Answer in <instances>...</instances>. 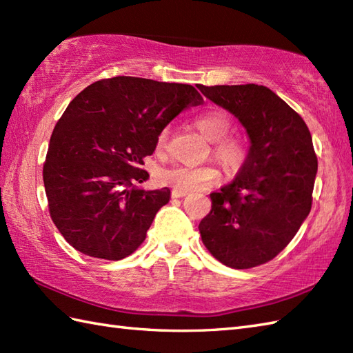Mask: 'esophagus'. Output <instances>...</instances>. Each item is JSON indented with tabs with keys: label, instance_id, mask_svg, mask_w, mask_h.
Wrapping results in <instances>:
<instances>
[{
	"label": "esophagus",
	"instance_id": "1",
	"mask_svg": "<svg viewBox=\"0 0 353 353\" xmlns=\"http://www.w3.org/2000/svg\"><path fill=\"white\" fill-rule=\"evenodd\" d=\"M186 196V192H183V191H179V190H172L171 191V197L172 199H181V197H185Z\"/></svg>",
	"mask_w": 353,
	"mask_h": 353
}]
</instances>
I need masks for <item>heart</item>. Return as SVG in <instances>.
<instances>
[{
    "label": "heart",
    "mask_w": 353,
    "mask_h": 353,
    "mask_svg": "<svg viewBox=\"0 0 353 353\" xmlns=\"http://www.w3.org/2000/svg\"><path fill=\"white\" fill-rule=\"evenodd\" d=\"M196 127L212 141V154L229 171L238 170L249 154V142L239 133H228L232 127L230 117L220 109L206 110L196 119ZM168 132L162 130L157 138V147L167 144ZM159 182L174 186L176 190L190 192L206 190L220 181V171L212 163L203 165H174L159 171Z\"/></svg>",
    "instance_id": "b5f03b06"
}]
</instances>
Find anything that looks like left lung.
<instances>
[{
	"mask_svg": "<svg viewBox=\"0 0 353 353\" xmlns=\"http://www.w3.org/2000/svg\"><path fill=\"white\" fill-rule=\"evenodd\" d=\"M234 114L250 138L235 181L211 194L199 224L201 241L221 264L252 268L288 245L312 206L317 156L302 117L259 85L197 86Z\"/></svg>",
	"mask_w": 353,
	"mask_h": 353,
	"instance_id": "1",
	"label": "left lung"
}]
</instances>
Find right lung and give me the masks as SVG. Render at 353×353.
Returning <instances> with one entry per match:
<instances>
[{"label": "right lung", "mask_w": 353, "mask_h": 353, "mask_svg": "<svg viewBox=\"0 0 353 353\" xmlns=\"http://www.w3.org/2000/svg\"><path fill=\"white\" fill-rule=\"evenodd\" d=\"M203 103L191 85L118 76L85 88L52 130L43 185L52 223L74 249L119 261L144 243L170 190L141 168L172 118Z\"/></svg>", "instance_id": "obj_1"}]
</instances>
